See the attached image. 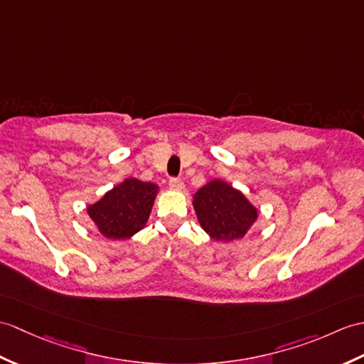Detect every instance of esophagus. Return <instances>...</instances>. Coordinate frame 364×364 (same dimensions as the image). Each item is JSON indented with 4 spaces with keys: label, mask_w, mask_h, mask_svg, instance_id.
Wrapping results in <instances>:
<instances>
[{
    "label": "esophagus",
    "mask_w": 364,
    "mask_h": 364,
    "mask_svg": "<svg viewBox=\"0 0 364 364\" xmlns=\"http://www.w3.org/2000/svg\"><path fill=\"white\" fill-rule=\"evenodd\" d=\"M168 188H171L172 191H183L184 189V184L178 178H172L171 181H168Z\"/></svg>",
    "instance_id": "esophagus-1"
}]
</instances>
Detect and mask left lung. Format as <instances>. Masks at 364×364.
<instances>
[{
    "label": "left lung",
    "mask_w": 364,
    "mask_h": 364,
    "mask_svg": "<svg viewBox=\"0 0 364 364\" xmlns=\"http://www.w3.org/2000/svg\"><path fill=\"white\" fill-rule=\"evenodd\" d=\"M192 206L200 226L210 239L232 242L247 235L256 223L257 208L239 189L214 178L193 193Z\"/></svg>",
    "instance_id": "1"
}]
</instances>
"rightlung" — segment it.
I'll return each mask as SVG.
<instances>
[{
	"instance_id": "right-lung-1",
	"label": "right lung",
	"mask_w": 364,
	"mask_h": 364,
	"mask_svg": "<svg viewBox=\"0 0 364 364\" xmlns=\"http://www.w3.org/2000/svg\"><path fill=\"white\" fill-rule=\"evenodd\" d=\"M158 192L155 183L125 178L88 205L87 214L105 239L127 240L147 225Z\"/></svg>"
}]
</instances>
